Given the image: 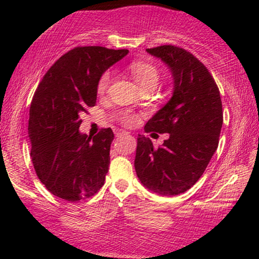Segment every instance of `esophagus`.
Masks as SVG:
<instances>
[{
	"instance_id": "esophagus-1",
	"label": "esophagus",
	"mask_w": 259,
	"mask_h": 259,
	"mask_svg": "<svg viewBox=\"0 0 259 259\" xmlns=\"http://www.w3.org/2000/svg\"><path fill=\"white\" fill-rule=\"evenodd\" d=\"M114 134H115V136H117V138H120V136H124V135H127V132H124V130H120V129H117L114 132Z\"/></svg>"
}]
</instances>
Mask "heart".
I'll use <instances>...</instances> for the list:
<instances>
[{
  "mask_svg": "<svg viewBox=\"0 0 259 259\" xmlns=\"http://www.w3.org/2000/svg\"><path fill=\"white\" fill-rule=\"evenodd\" d=\"M130 73L133 78L135 79L136 84L140 88V90L145 88H156L159 81V72L153 64L146 63V62H133L129 67ZM109 81H111V74L109 72L103 73L97 82V92L100 95H103L108 89ZM136 118L132 114L124 113L121 115V121L124 124H133Z\"/></svg>",
  "mask_w": 259,
  "mask_h": 259,
  "instance_id": "obj_1",
  "label": "heart"
}]
</instances>
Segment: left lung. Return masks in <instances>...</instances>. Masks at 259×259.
<instances>
[{
	"label": "left lung",
	"mask_w": 259,
	"mask_h": 259,
	"mask_svg": "<svg viewBox=\"0 0 259 259\" xmlns=\"http://www.w3.org/2000/svg\"><path fill=\"white\" fill-rule=\"evenodd\" d=\"M173 74L168 103L145 125L146 133H168L162 146L139 135L135 157L138 178L163 196L180 195L197 183L219 144L223 125L221 94L212 74L192 53L173 45L147 49Z\"/></svg>",
	"instance_id": "1"
}]
</instances>
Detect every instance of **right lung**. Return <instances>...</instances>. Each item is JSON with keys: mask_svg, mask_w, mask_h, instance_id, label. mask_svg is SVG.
Here are the masks:
<instances>
[{"mask_svg": "<svg viewBox=\"0 0 259 259\" xmlns=\"http://www.w3.org/2000/svg\"><path fill=\"white\" fill-rule=\"evenodd\" d=\"M127 50L79 46L47 70L29 112L30 157L37 178L51 194L76 202L103 186L114 139L111 127L96 136L79 132L82 113L96 105L97 82Z\"/></svg>", "mask_w": 259, "mask_h": 259, "instance_id": "1", "label": "right lung"}]
</instances>
